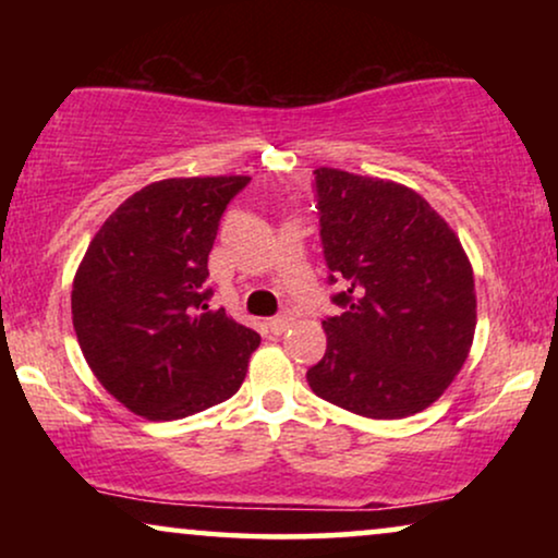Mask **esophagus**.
Listing matches in <instances>:
<instances>
[{
  "mask_svg": "<svg viewBox=\"0 0 558 558\" xmlns=\"http://www.w3.org/2000/svg\"><path fill=\"white\" fill-rule=\"evenodd\" d=\"M292 323H294V315H292V312H281V315L271 317L269 327H271V332H274V335H281L284 330H289V327H292Z\"/></svg>",
  "mask_w": 558,
  "mask_h": 558,
  "instance_id": "1",
  "label": "esophagus"
}]
</instances>
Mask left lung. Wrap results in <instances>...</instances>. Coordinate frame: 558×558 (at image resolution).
I'll list each match as a JSON object with an SVG mask.
<instances>
[{"instance_id": "obj_1", "label": "left lung", "mask_w": 558, "mask_h": 558, "mask_svg": "<svg viewBox=\"0 0 558 558\" xmlns=\"http://www.w3.org/2000/svg\"><path fill=\"white\" fill-rule=\"evenodd\" d=\"M319 239L342 310L307 371L319 399L368 418L432 407L468 361L475 279L447 220L399 182L319 167Z\"/></svg>"}]
</instances>
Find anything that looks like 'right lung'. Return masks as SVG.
Segmentation results:
<instances>
[{"label":"right lung","mask_w":558,"mask_h":558,"mask_svg":"<svg viewBox=\"0 0 558 558\" xmlns=\"http://www.w3.org/2000/svg\"><path fill=\"white\" fill-rule=\"evenodd\" d=\"M251 182L172 178L126 197L75 271L71 310L83 357L129 411L172 422L231 399L262 338L208 310V254L220 216Z\"/></svg>","instance_id":"add662e5"}]
</instances>
